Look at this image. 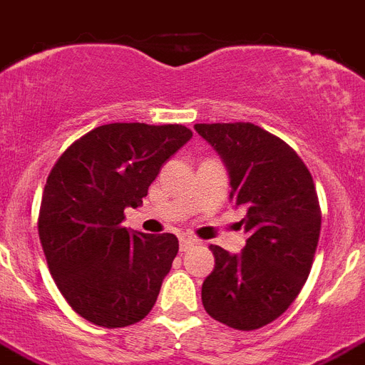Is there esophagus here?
I'll return each mask as SVG.
<instances>
[{"label":"esophagus","instance_id":"1","mask_svg":"<svg viewBox=\"0 0 365 365\" xmlns=\"http://www.w3.org/2000/svg\"><path fill=\"white\" fill-rule=\"evenodd\" d=\"M197 244L198 242L195 238H182L180 240V251H183V253H185V251L192 250V247H195Z\"/></svg>","mask_w":365,"mask_h":365}]
</instances>
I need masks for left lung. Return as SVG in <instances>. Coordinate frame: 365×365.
Wrapping results in <instances>:
<instances>
[{
	"mask_svg": "<svg viewBox=\"0 0 365 365\" xmlns=\"http://www.w3.org/2000/svg\"><path fill=\"white\" fill-rule=\"evenodd\" d=\"M230 178V200L247 210L250 238L240 255L210 245L215 268L202 283L208 315L236 330H257L289 309L311 272L321 206L298 153L253 123H197Z\"/></svg>",
	"mask_w": 365,
	"mask_h": 365,
	"instance_id": "1",
	"label": "left lung"
}]
</instances>
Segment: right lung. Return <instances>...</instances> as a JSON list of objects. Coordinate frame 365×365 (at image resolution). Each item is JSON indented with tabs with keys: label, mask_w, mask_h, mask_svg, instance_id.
Returning a JSON list of instances; mask_svg holds the SVG:
<instances>
[{
	"label": "right lung",
	"mask_w": 365,
	"mask_h": 365,
	"mask_svg": "<svg viewBox=\"0 0 365 365\" xmlns=\"http://www.w3.org/2000/svg\"><path fill=\"white\" fill-rule=\"evenodd\" d=\"M191 136L183 125L108 123L73 142L50 170L38 238L59 292L86 321L123 328L152 311L178 238L127 230L123 210L140 206Z\"/></svg>",
	"instance_id": "obj_1"
}]
</instances>
